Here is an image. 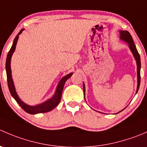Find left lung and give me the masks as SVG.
<instances>
[{
    "label": "left lung",
    "instance_id": "1",
    "mask_svg": "<svg viewBox=\"0 0 147 147\" xmlns=\"http://www.w3.org/2000/svg\"><path fill=\"white\" fill-rule=\"evenodd\" d=\"M119 35H120V40L124 41V42H127L128 44L130 50L132 53L133 56H134V59L137 63V92L136 94L137 93L138 90H139V85H140V80H141V77H140V69H141V60H140V56H139V53H138L136 46L134 45V41H133L132 37L131 36L129 32L127 30H119ZM83 91H84V95L85 96V85L84 83L83 82ZM85 99V98H84ZM123 110V109H122ZM121 110V111H122ZM120 111L119 112H121ZM117 112V113H119Z\"/></svg>",
    "mask_w": 147,
    "mask_h": 147
}]
</instances>
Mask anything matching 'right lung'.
I'll use <instances>...</instances> for the list:
<instances>
[{"instance_id":"1","label":"right lung","mask_w":147,"mask_h":147,"mask_svg":"<svg viewBox=\"0 0 147 147\" xmlns=\"http://www.w3.org/2000/svg\"><path fill=\"white\" fill-rule=\"evenodd\" d=\"M24 30V29H22L19 32V33L16 35V38L14 39V41L13 42V45H12L11 48H10V51L8 52V55H7L6 58V63H5V70H6L7 74V81H8V88H9L10 92L11 94L12 97L16 100V101L18 102L19 105L22 107V109L28 114L30 115H36V114L39 113H44V112H50V111L53 110L56 106H57L59 103H60V100H61L62 97V92H63V87H64L65 83L72 75V72L68 74V75H65L63 77L60 81L57 84V87H56V90L55 92V94L51 98L48 99L46 100L45 102H42V103L39 104V105H36L35 106H31V105H28L27 104L25 103L24 102L22 101L19 96L18 95L17 92H16V87H15L14 82H13V78H12V72H11V67H10V61H11V57L13 55V53H14L15 50H16V44H17L18 40L19 35L22 33V32Z\"/></svg>"}]
</instances>
